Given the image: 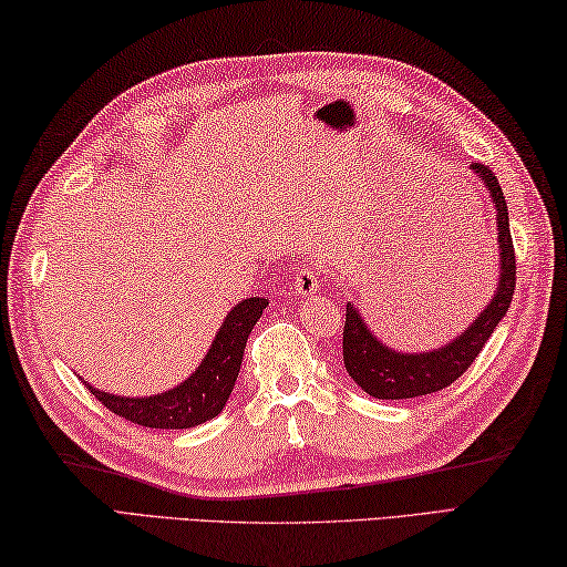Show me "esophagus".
I'll return each mask as SVG.
<instances>
[{
    "label": "esophagus",
    "instance_id": "obj_1",
    "mask_svg": "<svg viewBox=\"0 0 567 567\" xmlns=\"http://www.w3.org/2000/svg\"><path fill=\"white\" fill-rule=\"evenodd\" d=\"M321 286V268L316 264H303L299 271H296V293L311 296L319 291Z\"/></svg>",
    "mask_w": 567,
    "mask_h": 567
}]
</instances>
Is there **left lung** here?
I'll return each mask as SVG.
<instances>
[{"instance_id":"left-lung-1","label":"left lung","mask_w":567,"mask_h":567,"mask_svg":"<svg viewBox=\"0 0 567 567\" xmlns=\"http://www.w3.org/2000/svg\"><path fill=\"white\" fill-rule=\"evenodd\" d=\"M475 174L483 178L485 188L491 192L495 208H498V246H501V281L498 291L468 331H463L458 339L451 341L443 349L429 353H399L383 346L363 323L353 303H346V323H343V365L351 379L361 389L383 401L399 399H419L435 391L449 389L453 381L471 369V363L478 359L485 341L491 339L495 326L501 323L505 311L511 309L515 291V248L511 238L508 224V204H505L503 188L498 178L485 164H473Z\"/></svg>"}]
</instances>
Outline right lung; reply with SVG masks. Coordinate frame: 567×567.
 Returning a JSON list of instances; mask_svg holds the SVG:
<instances>
[{
    "label": "right lung",
    "mask_w": 567,
    "mask_h": 567,
    "mask_svg": "<svg viewBox=\"0 0 567 567\" xmlns=\"http://www.w3.org/2000/svg\"><path fill=\"white\" fill-rule=\"evenodd\" d=\"M266 306L268 301L258 296L234 306L202 365L174 391L148 395V399H122V395L96 391L89 383L86 389L109 411L136 425H146V429H194L198 423L216 419L234 391L248 333L261 319Z\"/></svg>",
    "instance_id": "1"
}]
</instances>
